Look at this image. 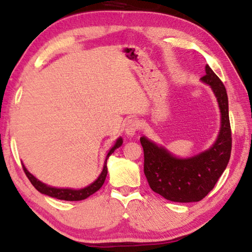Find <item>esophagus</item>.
<instances>
[{"label": "esophagus", "mask_w": 252, "mask_h": 252, "mask_svg": "<svg viewBox=\"0 0 252 252\" xmlns=\"http://www.w3.org/2000/svg\"><path fill=\"white\" fill-rule=\"evenodd\" d=\"M139 130V122L134 119L127 120L126 123V134L129 136L135 135L136 131Z\"/></svg>", "instance_id": "esophagus-1"}]
</instances>
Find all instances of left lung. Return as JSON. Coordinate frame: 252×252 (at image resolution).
Wrapping results in <instances>:
<instances>
[{"label":"left lung","instance_id":"1","mask_svg":"<svg viewBox=\"0 0 252 252\" xmlns=\"http://www.w3.org/2000/svg\"><path fill=\"white\" fill-rule=\"evenodd\" d=\"M200 81L211 87L220 112L219 135L210 149L181 158L145 135L140 139L144 151V174L151 189L172 202L189 203L205 198L214 188L230 158L231 131L227 92L208 64L205 75Z\"/></svg>","mask_w":252,"mask_h":252}]
</instances>
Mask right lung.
Segmentation results:
<instances>
[{
    "instance_id": "1",
    "label": "right lung",
    "mask_w": 252,
    "mask_h": 252,
    "mask_svg": "<svg viewBox=\"0 0 252 252\" xmlns=\"http://www.w3.org/2000/svg\"><path fill=\"white\" fill-rule=\"evenodd\" d=\"M123 140L122 137H118L116 140V143L113 144V146L108 152V154L106 156V159H105V164H103L102 167V170L100 172V175L98 176V178L92 182L91 185H88L85 188H82V189H71V188H57V187H52V186H48L47 184H43L42 181H40L39 179H37L36 177H34L32 174L28 171V169L25 167V165L22 162L23 165V169L25 171V174L28 177L29 181L32 182V185L36 188L40 193L42 194H46L51 196V198H56L59 200H65V201H81V200H85L87 199L88 196H91L92 194L95 193L96 191L99 190L103 182L106 180V177L108 174V169H107V160L109 158V156L112 154L113 152H115L117 149H119V147L122 145Z\"/></svg>"
}]
</instances>
